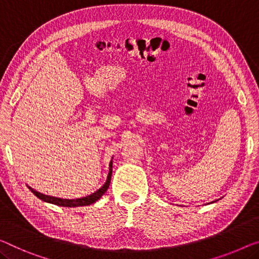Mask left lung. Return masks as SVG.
<instances>
[{"label": "left lung", "mask_w": 259, "mask_h": 259, "mask_svg": "<svg viewBox=\"0 0 259 259\" xmlns=\"http://www.w3.org/2000/svg\"><path fill=\"white\" fill-rule=\"evenodd\" d=\"M213 202H215V201H213Z\"/></svg>", "instance_id": "obj_1"}]
</instances>
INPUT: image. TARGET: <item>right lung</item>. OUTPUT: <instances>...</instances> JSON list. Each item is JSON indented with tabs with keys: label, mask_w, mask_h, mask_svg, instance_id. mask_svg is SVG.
<instances>
[{
	"label": "right lung",
	"mask_w": 259,
	"mask_h": 259,
	"mask_svg": "<svg viewBox=\"0 0 259 259\" xmlns=\"http://www.w3.org/2000/svg\"><path fill=\"white\" fill-rule=\"evenodd\" d=\"M111 173H113V160H110L109 163V173H108L107 180L106 183L103 184V186L101 188H99L98 191L92 193L91 195L83 196V198H78V199H61V198H56V196H51V195H46L43 194V193H39L37 191H34L33 188H31L30 186L29 190L33 193L34 195L37 196L38 199H40L41 201L44 202H49V203H53L57 204V206H61V207H80V206H90V204L94 203L98 201V200L101 198V196L105 194L107 192L108 187L110 185V180H111Z\"/></svg>",
	"instance_id": "1"
}]
</instances>
